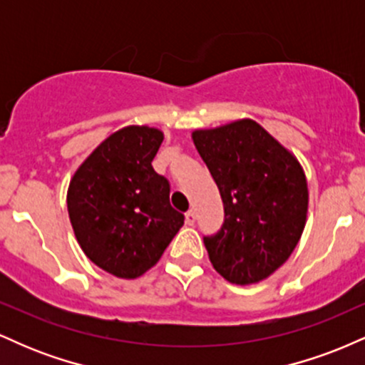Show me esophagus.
<instances>
[{
  "instance_id": "34e87169",
  "label": "esophagus",
  "mask_w": 365,
  "mask_h": 365,
  "mask_svg": "<svg viewBox=\"0 0 365 365\" xmlns=\"http://www.w3.org/2000/svg\"><path fill=\"white\" fill-rule=\"evenodd\" d=\"M185 223L187 225H194L195 223V211H194V209H190V211L185 212Z\"/></svg>"
}]
</instances>
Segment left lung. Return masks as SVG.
Returning <instances> with one entry per match:
<instances>
[{
    "label": "left lung",
    "mask_w": 365,
    "mask_h": 365,
    "mask_svg": "<svg viewBox=\"0 0 365 365\" xmlns=\"http://www.w3.org/2000/svg\"><path fill=\"white\" fill-rule=\"evenodd\" d=\"M225 206V223L204 237L226 282L252 284L287 262L307 221L304 168L257 121L244 118L192 132Z\"/></svg>",
    "instance_id": "left-lung-1"
}]
</instances>
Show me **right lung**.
Returning <instances> with one entry per match:
<instances>
[{"instance_id": "1", "label": "right lung", "mask_w": 365, "mask_h": 365, "mask_svg": "<svg viewBox=\"0 0 365 365\" xmlns=\"http://www.w3.org/2000/svg\"><path fill=\"white\" fill-rule=\"evenodd\" d=\"M163 132L128 125L78 166L66 192L70 223L83 254L116 278L135 279L161 259L183 215L170 204L168 180L153 168Z\"/></svg>"}]
</instances>
